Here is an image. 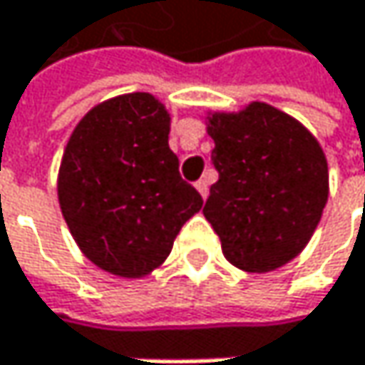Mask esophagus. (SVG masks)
<instances>
[{
  "instance_id": "esophagus-1",
  "label": "esophagus",
  "mask_w": 365,
  "mask_h": 365,
  "mask_svg": "<svg viewBox=\"0 0 365 365\" xmlns=\"http://www.w3.org/2000/svg\"><path fill=\"white\" fill-rule=\"evenodd\" d=\"M194 185H196V190L200 192V196H202V198H207V196H209V182H207V180H198Z\"/></svg>"
}]
</instances>
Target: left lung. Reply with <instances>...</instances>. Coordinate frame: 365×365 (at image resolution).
Segmentation results:
<instances>
[{
	"label": "left lung",
	"instance_id": "obj_1",
	"mask_svg": "<svg viewBox=\"0 0 365 365\" xmlns=\"http://www.w3.org/2000/svg\"><path fill=\"white\" fill-rule=\"evenodd\" d=\"M207 133L220 180L205 217L226 259L270 272L311 241L328 202V160L319 141L292 115L254 101L237 113H211Z\"/></svg>",
	"mask_w": 365,
	"mask_h": 365
}]
</instances>
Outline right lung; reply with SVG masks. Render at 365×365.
I'll return each mask as SVG.
<instances>
[{"label":"right lung","mask_w":365,"mask_h":365,"mask_svg":"<svg viewBox=\"0 0 365 365\" xmlns=\"http://www.w3.org/2000/svg\"><path fill=\"white\" fill-rule=\"evenodd\" d=\"M171 115L150 93L108 99L73 128L58 169V205L78 247L101 270L139 279L158 268L200 194L169 148Z\"/></svg>","instance_id":"right-lung-1"}]
</instances>
